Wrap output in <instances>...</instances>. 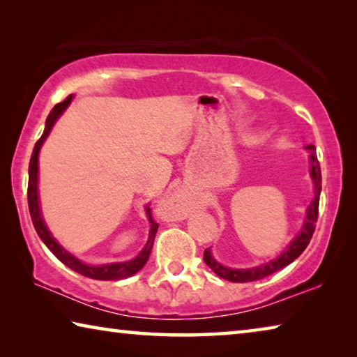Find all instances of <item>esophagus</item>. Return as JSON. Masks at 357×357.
<instances>
[{
  "label": "esophagus",
  "instance_id": "esophagus-1",
  "mask_svg": "<svg viewBox=\"0 0 357 357\" xmlns=\"http://www.w3.org/2000/svg\"><path fill=\"white\" fill-rule=\"evenodd\" d=\"M169 210H171L175 216H183L185 210H186V205H185L182 199L175 197V199H172L171 204H169Z\"/></svg>",
  "mask_w": 357,
  "mask_h": 357
}]
</instances>
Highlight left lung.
I'll list each match as a JSON object with an SVG mask.
<instances>
[{"mask_svg":"<svg viewBox=\"0 0 357 357\" xmlns=\"http://www.w3.org/2000/svg\"><path fill=\"white\" fill-rule=\"evenodd\" d=\"M310 152V175L314 178L315 183V197L307 208V216H305L304 227L295 240L291 241L289 249L278 257L276 260L270 261V264L261 265L257 268H251V270H232V268H226L218 264V261L211 257L210 249H205L204 251V261L207 264L211 270H213L218 276L230 280V282H252V280L264 279L270 274L282 270L287 265H290L293 260L298 259L299 255L304 252V249L307 248L310 243L312 235L315 232V224L318 220V205H320V192H321V169H320V161L317 158L315 146H307Z\"/></svg>","mask_w":357,"mask_h":357,"instance_id":"8db88e82","label":"left lung"}]
</instances>
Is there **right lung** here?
Returning <instances> with one entry per match:
<instances>
[{"instance_id": "add662e5", "label": "right lung", "mask_w": 357, "mask_h": 357, "mask_svg": "<svg viewBox=\"0 0 357 357\" xmlns=\"http://www.w3.org/2000/svg\"><path fill=\"white\" fill-rule=\"evenodd\" d=\"M70 102H72V96H68L66 100H62L61 103L54 105V108L50 111V114L47 117V122H45V130H43V133L39 137V141L36 142L33 155H31L29 178H28V205H29L31 220H33L37 235L40 236V240L43 243H45V246L56 255V257H58L62 261V264L70 268V270L77 271L78 274H83V276H86V278L97 279V280H119V279L130 278V276H133V274L139 271L144 265H146V261L149 260L150 251H152L156 230H158V224L153 221L152 211H150L149 207H147V216H149V221H150V234H149L147 245H146V248L142 249L141 254L137 255L136 259L130 260V261L102 265V266L84 265L83 261H79L78 259H75L72 254H68L67 251H64V248H61L59 243L56 241L52 236V234L48 232L45 222H43L42 216H40L39 197H37V171H39V166H37V158H39V150H40V146L43 144V141H45V137L48 136L50 130H52L53 123L56 122V119H58L62 114V111L67 108L68 103H70Z\"/></svg>"}]
</instances>
